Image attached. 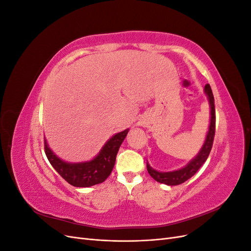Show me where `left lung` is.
<instances>
[{
  "mask_svg": "<svg viewBox=\"0 0 251 251\" xmlns=\"http://www.w3.org/2000/svg\"><path fill=\"white\" fill-rule=\"evenodd\" d=\"M204 93L206 94L209 109H210V119H209V126L208 131L205 137L204 143L202 148L200 149L199 153L197 154L191 161H189L183 168L179 170H175L171 172H159L147 162V169L151 177L155 179L159 183H163L166 185H179L183 182L187 181L189 178H192L194 175L198 172V170L203 165V163L206 161L208 155L210 153V150L212 147V142H214L215 137V131H216V110H215V100L214 95H212V91L208 83H206L204 87Z\"/></svg>",
  "mask_w": 251,
  "mask_h": 251,
  "instance_id": "1",
  "label": "left lung"
}]
</instances>
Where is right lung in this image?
Segmentation results:
<instances>
[{"label": "right lung", "instance_id": "obj_1", "mask_svg": "<svg viewBox=\"0 0 251 251\" xmlns=\"http://www.w3.org/2000/svg\"><path fill=\"white\" fill-rule=\"evenodd\" d=\"M128 128L119 132L104 143L93 159L82 162H67L57 157L45 139V153L54 170L68 183L76 187H89L102 183L115 165L116 155L121 143L126 137Z\"/></svg>", "mask_w": 251, "mask_h": 251}]
</instances>
